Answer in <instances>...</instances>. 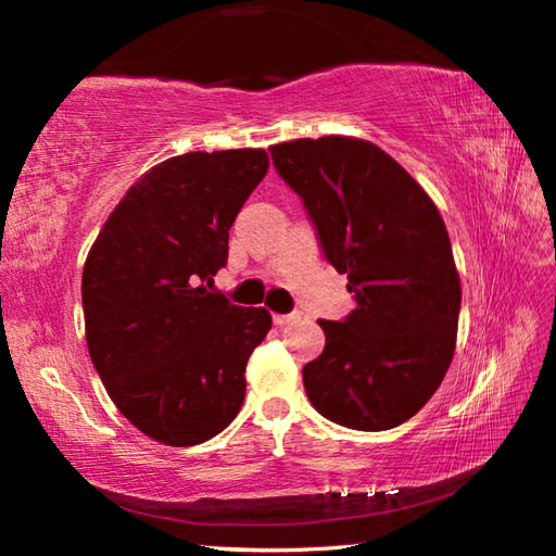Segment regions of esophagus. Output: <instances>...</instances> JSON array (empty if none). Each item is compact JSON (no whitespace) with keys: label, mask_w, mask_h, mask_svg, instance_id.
Masks as SVG:
<instances>
[{"label":"esophagus","mask_w":556,"mask_h":556,"mask_svg":"<svg viewBox=\"0 0 556 556\" xmlns=\"http://www.w3.org/2000/svg\"><path fill=\"white\" fill-rule=\"evenodd\" d=\"M294 318H299L296 312H291V314H275V316H271V321H275L277 326H287V324L294 321Z\"/></svg>","instance_id":"obj_1"}]
</instances>
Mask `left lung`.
I'll list each match as a JSON object with an SVG mask.
<instances>
[{"mask_svg": "<svg viewBox=\"0 0 556 556\" xmlns=\"http://www.w3.org/2000/svg\"><path fill=\"white\" fill-rule=\"evenodd\" d=\"M269 154L355 299L343 321H318L326 348L301 372L308 400L348 429L400 427L454 357L460 281L446 225L425 188L365 139H294Z\"/></svg>", "mask_w": 556, "mask_h": 556, "instance_id": "left-lung-1", "label": "left lung"}]
</instances>
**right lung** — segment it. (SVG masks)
Wrapping results in <instances>:
<instances>
[{
  "label": "right lung",
  "mask_w": 556,
  "mask_h": 556,
  "mask_svg": "<svg viewBox=\"0 0 556 556\" xmlns=\"http://www.w3.org/2000/svg\"><path fill=\"white\" fill-rule=\"evenodd\" d=\"M267 168L265 149L166 159L125 193L86 260L90 361L117 409L162 444H203L242 407L271 316L211 287Z\"/></svg>",
  "instance_id": "right-lung-1"
}]
</instances>
